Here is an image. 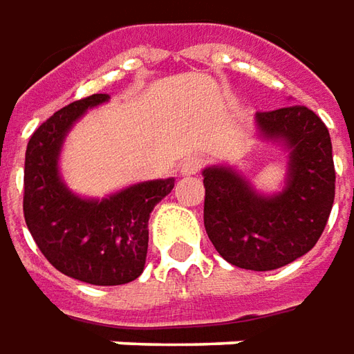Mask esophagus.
<instances>
[{
  "mask_svg": "<svg viewBox=\"0 0 354 354\" xmlns=\"http://www.w3.org/2000/svg\"><path fill=\"white\" fill-rule=\"evenodd\" d=\"M201 168V158L200 156H188L182 165H180V174L182 176H194L198 174Z\"/></svg>",
  "mask_w": 354,
  "mask_h": 354,
  "instance_id": "34e87169",
  "label": "esophagus"
}]
</instances>
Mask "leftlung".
<instances>
[{
	"label": "left lung",
	"instance_id": "obj_1",
	"mask_svg": "<svg viewBox=\"0 0 354 354\" xmlns=\"http://www.w3.org/2000/svg\"><path fill=\"white\" fill-rule=\"evenodd\" d=\"M254 127L286 153L284 188L264 194L233 166H207L203 225L227 262L264 272L315 247L335 200V166L329 131L306 105L257 113Z\"/></svg>",
	"mask_w": 354,
	"mask_h": 354
}]
</instances>
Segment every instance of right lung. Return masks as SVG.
<instances>
[{
	"instance_id": "add662e5",
	"label": "right lung",
	"mask_w": 354,
	"mask_h": 354,
	"mask_svg": "<svg viewBox=\"0 0 354 354\" xmlns=\"http://www.w3.org/2000/svg\"><path fill=\"white\" fill-rule=\"evenodd\" d=\"M107 102V93H93L62 107L32 133L25 153L23 212L37 247L56 270L93 286H119L142 274L149 217L174 188V178H160L102 200L68 188L60 174L66 135L84 113Z\"/></svg>"
}]
</instances>
